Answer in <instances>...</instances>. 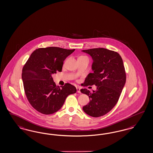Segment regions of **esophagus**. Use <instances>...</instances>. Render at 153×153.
Segmentation results:
<instances>
[{
	"label": "esophagus",
	"mask_w": 153,
	"mask_h": 153,
	"mask_svg": "<svg viewBox=\"0 0 153 153\" xmlns=\"http://www.w3.org/2000/svg\"><path fill=\"white\" fill-rule=\"evenodd\" d=\"M76 89H77V93H81V91H80L81 89H80V88H79V87H77V88H76Z\"/></svg>",
	"instance_id": "34e87169"
}]
</instances>
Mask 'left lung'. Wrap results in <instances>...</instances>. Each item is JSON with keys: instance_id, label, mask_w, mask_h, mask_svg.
<instances>
[{"instance_id": "8db88e82", "label": "left lung", "mask_w": 153, "mask_h": 153, "mask_svg": "<svg viewBox=\"0 0 153 153\" xmlns=\"http://www.w3.org/2000/svg\"><path fill=\"white\" fill-rule=\"evenodd\" d=\"M93 59L91 69L83 85H95L96 90L90 92L82 89L81 92L89 96V103L82 109L88 115L94 117L103 116L116 105L126 81L123 59L116 52L104 48L82 50Z\"/></svg>"}]
</instances>
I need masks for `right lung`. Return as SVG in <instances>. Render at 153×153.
<instances>
[{"label":"right lung","instance_id":"add662e5","mask_svg":"<svg viewBox=\"0 0 153 153\" xmlns=\"http://www.w3.org/2000/svg\"><path fill=\"white\" fill-rule=\"evenodd\" d=\"M57 47L39 48L33 51L22 68V79L27 99L37 111L45 115L59 110L66 98L76 92L74 85L56 86L52 75L62 72L64 60L74 52Z\"/></svg>","mask_w":153,"mask_h":153}]
</instances>
